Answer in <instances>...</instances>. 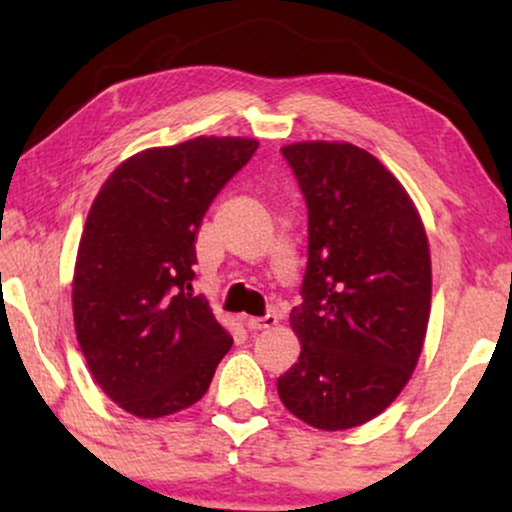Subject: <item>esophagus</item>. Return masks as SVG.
Wrapping results in <instances>:
<instances>
[{
	"instance_id": "esophagus-1",
	"label": "esophagus",
	"mask_w": 512,
	"mask_h": 512,
	"mask_svg": "<svg viewBox=\"0 0 512 512\" xmlns=\"http://www.w3.org/2000/svg\"><path fill=\"white\" fill-rule=\"evenodd\" d=\"M276 325H278V315L276 313H266L264 318H246L248 329H271Z\"/></svg>"
}]
</instances>
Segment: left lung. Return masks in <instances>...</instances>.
Segmentation results:
<instances>
[{
    "label": "left lung",
    "mask_w": 512,
    "mask_h": 512,
    "mask_svg": "<svg viewBox=\"0 0 512 512\" xmlns=\"http://www.w3.org/2000/svg\"><path fill=\"white\" fill-rule=\"evenodd\" d=\"M308 208V264L290 325L299 362L278 378L285 408L341 431L383 413L413 376L431 308V257L403 185L338 141L280 148Z\"/></svg>",
    "instance_id": "obj_1"
}]
</instances>
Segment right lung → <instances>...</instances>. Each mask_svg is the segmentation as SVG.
<instances>
[{"instance_id": "right-lung-1", "label": "right lung", "mask_w": 512, "mask_h": 512, "mask_svg": "<svg viewBox=\"0 0 512 512\" xmlns=\"http://www.w3.org/2000/svg\"><path fill=\"white\" fill-rule=\"evenodd\" d=\"M259 143L197 136L148 148L106 178L74 269V325L104 394L143 420L204 397L232 336L192 294L194 239L222 187Z\"/></svg>"}]
</instances>
